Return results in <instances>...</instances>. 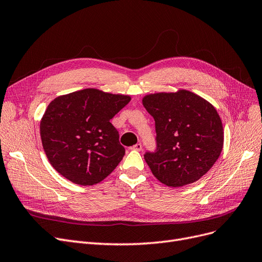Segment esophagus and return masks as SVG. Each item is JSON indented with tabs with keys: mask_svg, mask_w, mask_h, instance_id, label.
I'll return each mask as SVG.
<instances>
[{
	"mask_svg": "<svg viewBox=\"0 0 262 262\" xmlns=\"http://www.w3.org/2000/svg\"><path fill=\"white\" fill-rule=\"evenodd\" d=\"M142 144L141 143H138V144H135L134 146H132L131 147V149H133V150H138V151H141L142 150Z\"/></svg>",
	"mask_w": 262,
	"mask_h": 262,
	"instance_id": "1",
	"label": "esophagus"
}]
</instances>
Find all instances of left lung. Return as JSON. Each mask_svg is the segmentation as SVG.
Masks as SVG:
<instances>
[{
    "instance_id": "obj_1",
    "label": "left lung",
    "mask_w": 262,
    "mask_h": 262,
    "mask_svg": "<svg viewBox=\"0 0 262 262\" xmlns=\"http://www.w3.org/2000/svg\"><path fill=\"white\" fill-rule=\"evenodd\" d=\"M143 105L155 119L156 149L144 155L154 176L169 187L200 180L223 150L224 129L216 108L187 90L148 95Z\"/></svg>"
}]
</instances>
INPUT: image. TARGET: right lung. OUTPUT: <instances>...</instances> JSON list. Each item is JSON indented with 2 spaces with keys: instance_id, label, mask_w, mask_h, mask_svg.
Listing matches in <instances>:
<instances>
[{
  "instance_id": "obj_1",
  "label": "right lung",
  "mask_w": 262,
  "mask_h": 262,
  "mask_svg": "<svg viewBox=\"0 0 262 262\" xmlns=\"http://www.w3.org/2000/svg\"><path fill=\"white\" fill-rule=\"evenodd\" d=\"M130 100L89 88L51 101L40 120V139L55 170L82 186L108 176L125 151L110 120Z\"/></svg>"
}]
</instances>
